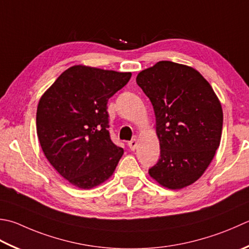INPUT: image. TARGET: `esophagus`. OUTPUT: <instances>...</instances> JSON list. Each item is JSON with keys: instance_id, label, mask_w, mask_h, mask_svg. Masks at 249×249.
I'll list each match as a JSON object with an SVG mask.
<instances>
[{"instance_id": "esophagus-1", "label": "esophagus", "mask_w": 249, "mask_h": 249, "mask_svg": "<svg viewBox=\"0 0 249 249\" xmlns=\"http://www.w3.org/2000/svg\"><path fill=\"white\" fill-rule=\"evenodd\" d=\"M128 147H129V149L131 150V151H134L136 148H137V145H138V142H137V140L136 139H131L130 141H128Z\"/></svg>"}]
</instances>
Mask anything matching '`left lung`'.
<instances>
[{"instance_id": "left-lung-1", "label": "left lung", "mask_w": 249, "mask_h": 249, "mask_svg": "<svg viewBox=\"0 0 249 249\" xmlns=\"http://www.w3.org/2000/svg\"><path fill=\"white\" fill-rule=\"evenodd\" d=\"M153 106L160 155L149 169L165 188L188 187L202 176L220 144L223 113L211 84L191 67L159 61L136 79Z\"/></svg>"}]
</instances>
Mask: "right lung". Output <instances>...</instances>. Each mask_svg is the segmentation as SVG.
I'll list each match as a JSON object with an SVG mask.
<instances>
[{
  "label": "right lung",
  "instance_id": "add662e5",
  "mask_svg": "<svg viewBox=\"0 0 249 249\" xmlns=\"http://www.w3.org/2000/svg\"><path fill=\"white\" fill-rule=\"evenodd\" d=\"M130 72L73 66L41 97L36 133L48 162L80 189L105 182L124 150L112 142L108 104L127 84Z\"/></svg>",
  "mask_w": 249,
  "mask_h": 249
}]
</instances>
